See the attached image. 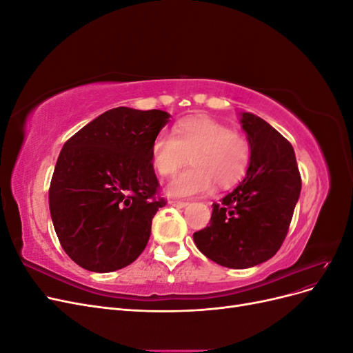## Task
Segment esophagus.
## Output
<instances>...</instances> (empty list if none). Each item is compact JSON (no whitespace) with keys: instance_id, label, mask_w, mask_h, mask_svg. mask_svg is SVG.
I'll return each mask as SVG.
<instances>
[{"instance_id":"1","label":"esophagus","mask_w":353,"mask_h":353,"mask_svg":"<svg viewBox=\"0 0 353 353\" xmlns=\"http://www.w3.org/2000/svg\"><path fill=\"white\" fill-rule=\"evenodd\" d=\"M169 205L183 209V208H185L188 205V201H184V200H169Z\"/></svg>"}]
</instances>
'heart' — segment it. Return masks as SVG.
Returning <instances> with one entry per match:
<instances>
[{
    "label": "heart",
    "instance_id": "1",
    "mask_svg": "<svg viewBox=\"0 0 353 353\" xmlns=\"http://www.w3.org/2000/svg\"><path fill=\"white\" fill-rule=\"evenodd\" d=\"M187 154L191 166L169 181L165 191L170 197L205 194L213 183L222 188L236 184L248 169L250 145L228 125L206 116L178 122L172 135L160 132L150 145L152 165L160 176L175 174Z\"/></svg>",
    "mask_w": 353,
    "mask_h": 353
}]
</instances>
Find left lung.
Returning a JSON list of instances; mask_svg holds the SVG:
<instances>
[{
    "mask_svg": "<svg viewBox=\"0 0 353 353\" xmlns=\"http://www.w3.org/2000/svg\"><path fill=\"white\" fill-rule=\"evenodd\" d=\"M240 123L250 145L245 178L213 203L209 227L193 234L206 258L234 270L252 268L279 252L302 188L292 144L253 113H240Z\"/></svg>",
    "mask_w": 353,
    "mask_h": 353,
    "instance_id": "left-lung-1",
    "label": "left lung"
}]
</instances>
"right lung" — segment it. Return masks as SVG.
I'll use <instances>...</instances> for the list:
<instances>
[{
    "instance_id": "obj_1",
    "label": "right lung",
    "mask_w": 353,
    "mask_h": 353,
    "mask_svg": "<svg viewBox=\"0 0 353 353\" xmlns=\"http://www.w3.org/2000/svg\"><path fill=\"white\" fill-rule=\"evenodd\" d=\"M169 117L163 110L116 108L63 145L50 213L63 250L83 270L117 271L145 249L156 212L166 205L154 197L150 145Z\"/></svg>"
}]
</instances>
